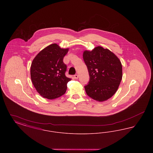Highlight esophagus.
<instances>
[{
	"label": "esophagus",
	"instance_id": "obj_1",
	"mask_svg": "<svg viewBox=\"0 0 153 153\" xmlns=\"http://www.w3.org/2000/svg\"><path fill=\"white\" fill-rule=\"evenodd\" d=\"M74 78L75 79H77L79 78V75H78V74H75V75L74 76Z\"/></svg>",
	"mask_w": 153,
	"mask_h": 153
}]
</instances>
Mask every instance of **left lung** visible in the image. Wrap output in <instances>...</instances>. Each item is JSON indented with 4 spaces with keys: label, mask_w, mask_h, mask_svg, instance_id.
<instances>
[{
    "label": "left lung",
    "mask_w": 153,
    "mask_h": 153,
    "mask_svg": "<svg viewBox=\"0 0 153 153\" xmlns=\"http://www.w3.org/2000/svg\"><path fill=\"white\" fill-rule=\"evenodd\" d=\"M90 79L85 86L88 96L96 101L107 100L114 95L122 79V65L117 56L108 49L98 46L83 52Z\"/></svg>",
    "instance_id": "left-lung-1"
}]
</instances>
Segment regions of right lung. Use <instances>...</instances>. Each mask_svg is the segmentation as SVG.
I'll return each mask as SVG.
<instances>
[{
	"label": "right lung",
	"instance_id": "right-lung-1",
	"mask_svg": "<svg viewBox=\"0 0 153 153\" xmlns=\"http://www.w3.org/2000/svg\"><path fill=\"white\" fill-rule=\"evenodd\" d=\"M69 48H61L57 44L45 48L33 60L30 76L38 93L53 100L64 95L67 83L72 80L65 76L66 65L63 62Z\"/></svg>",
	"mask_w": 153,
	"mask_h": 153
}]
</instances>
